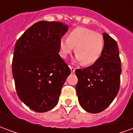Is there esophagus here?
<instances>
[{
  "label": "esophagus",
  "mask_w": 133,
  "mask_h": 133,
  "mask_svg": "<svg viewBox=\"0 0 133 133\" xmlns=\"http://www.w3.org/2000/svg\"><path fill=\"white\" fill-rule=\"evenodd\" d=\"M70 70H71V72H72V73H74V72H75V68H73V67L72 66H70Z\"/></svg>",
  "instance_id": "34e87169"
}]
</instances>
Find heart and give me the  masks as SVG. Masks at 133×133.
Returning a JSON list of instances; mask_svg holds the SVG:
<instances>
[{
	"label": "heart",
	"instance_id": "1",
	"mask_svg": "<svg viewBox=\"0 0 133 133\" xmlns=\"http://www.w3.org/2000/svg\"><path fill=\"white\" fill-rule=\"evenodd\" d=\"M103 35L85 27H77L68 34V38H62L59 41V54L63 59L74 50V61L90 65L96 63L104 49Z\"/></svg>",
	"mask_w": 133,
	"mask_h": 133
}]
</instances>
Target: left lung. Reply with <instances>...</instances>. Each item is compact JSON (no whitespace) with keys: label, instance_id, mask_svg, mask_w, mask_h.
Listing matches in <instances>:
<instances>
[{"label":"left lung","instance_id":"left-lung-1","mask_svg":"<svg viewBox=\"0 0 133 133\" xmlns=\"http://www.w3.org/2000/svg\"><path fill=\"white\" fill-rule=\"evenodd\" d=\"M104 49L92 65L77 69L76 91L81 107L90 113L103 111L113 101L120 88L121 63L118 46L113 38L103 33Z\"/></svg>","mask_w":133,"mask_h":133}]
</instances>
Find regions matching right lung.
Returning a JSON list of instances; mask_svg holds the SVG:
<instances>
[{"instance_id": "add662e5", "label": "right lung", "mask_w": 133, "mask_h": 133, "mask_svg": "<svg viewBox=\"0 0 133 133\" xmlns=\"http://www.w3.org/2000/svg\"><path fill=\"white\" fill-rule=\"evenodd\" d=\"M68 25L39 21L20 37L13 52V76L19 98L38 112L58 104L70 69L59 53V41Z\"/></svg>"}]
</instances>
